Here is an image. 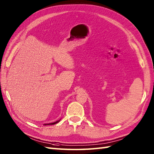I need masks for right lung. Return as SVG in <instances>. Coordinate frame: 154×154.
Masks as SVG:
<instances>
[{"label":"right lung","mask_w":154,"mask_h":154,"mask_svg":"<svg viewBox=\"0 0 154 154\" xmlns=\"http://www.w3.org/2000/svg\"><path fill=\"white\" fill-rule=\"evenodd\" d=\"M60 120H61V119H60V120H59L56 121V122H54L48 123V124H44V125H45H45H54V124H57V123H58L59 122H60Z\"/></svg>","instance_id":"right-lung-1"}]
</instances>
